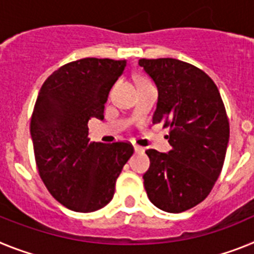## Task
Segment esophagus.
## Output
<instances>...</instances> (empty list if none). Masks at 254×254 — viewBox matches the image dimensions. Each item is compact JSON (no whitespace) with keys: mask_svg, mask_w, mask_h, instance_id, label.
Segmentation results:
<instances>
[{"mask_svg":"<svg viewBox=\"0 0 254 254\" xmlns=\"http://www.w3.org/2000/svg\"><path fill=\"white\" fill-rule=\"evenodd\" d=\"M134 151H135V152H143L144 149H143L142 147H139V145H134Z\"/></svg>","mask_w":254,"mask_h":254,"instance_id":"34e87169","label":"esophagus"}]
</instances>
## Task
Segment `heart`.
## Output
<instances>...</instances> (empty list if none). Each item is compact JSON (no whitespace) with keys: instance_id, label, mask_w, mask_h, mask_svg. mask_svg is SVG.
Masks as SVG:
<instances>
[{"instance_id":"heart-1","label":"heart","mask_w":254,"mask_h":254,"mask_svg":"<svg viewBox=\"0 0 254 254\" xmlns=\"http://www.w3.org/2000/svg\"><path fill=\"white\" fill-rule=\"evenodd\" d=\"M144 81H147V80H145V79H143V78L136 79V83H138V84H140V83H144Z\"/></svg>"}]
</instances>
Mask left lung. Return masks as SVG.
<instances>
[{
  "instance_id": "1",
  "label": "left lung",
  "mask_w": 254,
  "mask_h": 254,
  "mask_svg": "<svg viewBox=\"0 0 254 254\" xmlns=\"http://www.w3.org/2000/svg\"><path fill=\"white\" fill-rule=\"evenodd\" d=\"M158 90L153 123L169 127L167 153L147 149L151 165L143 175L149 200L179 213L200 203L221 173L229 121L216 84L206 72L176 59L139 60Z\"/></svg>"
}]
</instances>
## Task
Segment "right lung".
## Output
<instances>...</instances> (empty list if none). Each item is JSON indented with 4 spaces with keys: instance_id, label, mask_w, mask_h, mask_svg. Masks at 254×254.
Masks as SVG:
<instances>
[{
    "instance_id": "add662e5",
    "label": "right lung",
    "mask_w": 254,
    "mask_h": 254,
    "mask_svg": "<svg viewBox=\"0 0 254 254\" xmlns=\"http://www.w3.org/2000/svg\"><path fill=\"white\" fill-rule=\"evenodd\" d=\"M127 60L81 59L43 83L30 121L35 162L52 197L76 212H93L112 199L131 144L90 142L88 121L103 120L110 89Z\"/></svg>"
}]
</instances>
